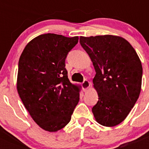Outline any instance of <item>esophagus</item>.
<instances>
[{
	"label": "esophagus",
	"instance_id": "obj_1",
	"mask_svg": "<svg viewBox=\"0 0 149 149\" xmlns=\"http://www.w3.org/2000/svg\"><path fill=\"white\" fill-rule=\"evenodd\" d=\"M90 86V82L88 80H84V82L82 83V87L84 92H86Z\"/></svg>",
	"mask_w": 149,
	"mask_h": 149
}]
</instances>
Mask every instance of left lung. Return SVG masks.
<instances>
[{
	"label": "left lung",
	"mask_w": 149,
	"mask_h": 149,
	"mask_svg": "<svg viewBox=\"0 0 149 149\" xmlns=\"http://www.w3.org/2000/svg\"><path fill=\"white\" fill-rule=\"evenodd\" d=\"M95 70L94 88L98 101L93 107L96 122L113 127L123 122L139 98L143 67L131 45L113 35L80 37Z\"/></svg>",
	"instance_id": "8db88e82"
}]
</instances>
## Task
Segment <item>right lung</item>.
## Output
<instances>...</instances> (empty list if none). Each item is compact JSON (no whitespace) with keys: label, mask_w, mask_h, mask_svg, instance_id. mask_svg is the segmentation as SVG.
Masks as SVG:
<instances>
[{"label":"right lung","mask_w":149,"mask_h":149,"mask_svg":"<svg viewBox=\"0 0 149 149\" xmlns=\"http://www.w3.org/2000/svg\"><path fill=\"white\" fill-rule=\"evenodd\" d=\"M78 36L54 33L38 36L26 45L18 61L17 90L34 122L56 132L70 122L80 97L65 69L67 54Z\"/></svg>","instance_id":"right-lung-1"}]
</instances>
